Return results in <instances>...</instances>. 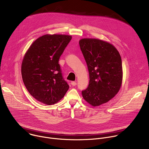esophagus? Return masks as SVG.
<instances>
[{"instance_id":"esophagus-1","label":"esophagus","mask_w":149,"mask_h":149,"mask_svg":"<svg viewBox=\"0 0 149 149\" xmlns=\"http://www.w3.org/2000/svg\"><path fill=\"white\" fill-rule=\"evenodd\" d=\"M71 84V85H72V86H75L76 85H77V82H75V81H72Z\"/></svg>"}]
</instances>
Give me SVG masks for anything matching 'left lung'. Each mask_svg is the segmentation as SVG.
Here are the masks:
<instances>
[{"mask_svg":"<svg viewBox=\"0 0 149 149\" xmlns=\"http://www.w3.org/2000/svg\"><path fill=\"white\" fill-rule=\"evenodd\" d=\"M79 44L90 75L88 87L82 91L83 98L93 107L111 100L123 81L121 56L109 42L95 38H83Z\"/></svg>","mask_w":149,"mask_h":149,"instance_id":"1","label":"left lung"}]
</instances>
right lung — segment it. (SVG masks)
<instances>
[{
	"label": "right lung",
	"mask_w": 149,
	"mask_h": 149,
	"mask_svg": "<svg viewBox=\"0 0 149 149\" xmlns=\"http://www.w3.org/2000/svg\"><path fill=\"white\" fill-rule=\"evenodd\" d=\"M71 39V35L46 34L36 39L26 52L21 74L27 90L37 101L53 105L68 90L58 61Z\"/></svg>",
	"instance_id": "add662e5"
}]
</instances>
